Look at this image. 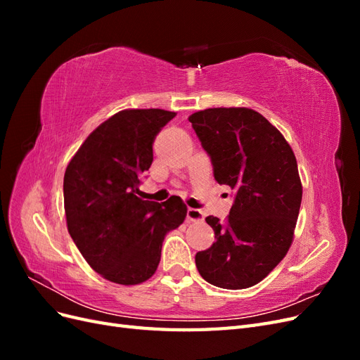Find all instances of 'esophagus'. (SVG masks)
Masks as SVG:
<instances>
[{"instance_id":"esophagus-1","label":"esophagus","mask_w":360,"mask_h":360,"mask_svg":"<svg viewBox=\"0 0 360 360\" xmlns=\"http://www.w3.org/2000/svg\"><path fill=\"white\" fill-rule=\"evenodd\" d=\"M204 219V213L198 209H188V221L189 222H198V221H202Z\"/></svg>"}]
</instances>
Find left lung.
Segmentation results:
<instances>
[{"instance_id": "left-lung-1", "label": "left lung", "mask_w": 360, "mask_h": 360, "mask_svg": "<svg viewBox=\"0 0 360 360\" xmlns=\"http://www.w3.org/2000/svg\"><path fill=\"white\" fill-rule=\"evenodd\" d=\"M219 184L236 191L216 242L195 255L212 285L242 290L263 281L288 252L302 202L297 160L279 130L249 108H209L189 117Z\"/></svg>"}]
</instances>
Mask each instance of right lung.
<instances>
[{
    "instance_id": "right-lung-1",
    "label": "right lung",
    "mask_w": 360,
    "mask_h": 360,
    "mask_svg": "<svg viewBox=\"0 0 360 360\" xmlns=\"http://www.w3.org/2000/svg\"><path fill=\"white\" fill-rule=\"evenodd\" d=\"M174 117L155 108L114 114L84 141L64 174L69 234L90 267L115 284L153 276L163 238L186 217L180 197L162 204L139 197L155 138Z\"/></svg>"
}]
</instances>
